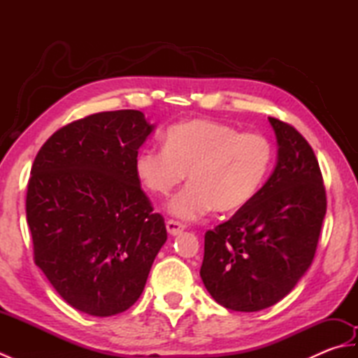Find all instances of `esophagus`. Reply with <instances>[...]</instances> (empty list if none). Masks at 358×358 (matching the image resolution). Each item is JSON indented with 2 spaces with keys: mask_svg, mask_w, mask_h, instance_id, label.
Returning <instances> with one entry per match:
<instances>
[{
  "mask_svg": "<svg viewBox=\"0 0 358 358\" xmlns=\"http://www.w3.org/2000/svg\"><path fill=\"white\" fill-rule=\"evenodd\" d=\"M166 229L171 235H178V234L185 231V224L180 223V222H175V220H167Z\"/></svg>",
  "mask_w": 358,
  "mask_h": 358,
  "instance_id": "1",
  "label": "esophagus"
}]
</instances>
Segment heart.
<instances>
[{
    "instance_id": "1",
    "label": "heart",
    "mask_w": 358,
    "mask_h": 358,
    "mask_svg": "<svg viewBox=\"0 0 358 358\" xmlns=\"http://www.w3.org/2000/svg\"><path fill=\"white\" fill-rule=\"evenodd\" d=\"M272 143L262 134L243 132L210 120H189L166 131L164 148H143L135 175L155 195L166 196L191 185L171 200L167 210L181 220H199L217 210L234 214L252 201L273 164Z\"/></svg>"
}]
</instances>
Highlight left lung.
<instances>
[{
  "mask_svg": "<svg viewBox=\"0 0 358 358\" xmlns=\"http://www.w3.org/2000/svg\"><path fill=\"white\" fill-rule=\"evenodd\" d=\"M277 166L260 192L204 235L200 277L220 305L255 313L292 291L314 260L326 214V191L313 148L269 117Z\"/></svg>",
  "mask_w": 358,
  "mask_h": 358,
  "instance_id": "8db88e82",
  "label": "left lung"
}]
</instances>
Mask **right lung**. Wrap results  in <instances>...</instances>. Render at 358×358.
<instances>
[{
  "instance_id": "1",
  "label": "right lung",
  "mask_w": 358,
  "mask_h": 358,
  "mask_svg": "<svg viewBox=\"0 0 358 358\" xmlns=\"http://www.w3.org/2000/svg\"><path fill=\"white\" fill-rule=\"evenodd\" d=\"M154 129L140 110L94 113L59 129L35 157L26 196L35 264L85 314L131 308L167 240L135 175Z\"/></svg>"
}]
</instances>
